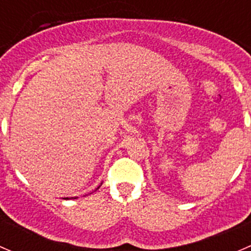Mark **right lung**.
I'll return each mask as SVG.
<instances>
[{
    "instance_id": "1",
    "label": "right lung",
    "mask_w": 251,
    "mask_h": 251,
    "mask_svg": "<svg viewBox=\"0 0 251 251\" xmlns=\"http://www.w3.org/2000/svg\"><path fill=\"white\" fill-rule=\"evenodd\" d=\"M67 199H68V198H67Z\"/></svg>"
}]
</instances>
